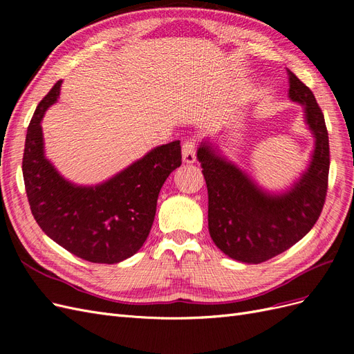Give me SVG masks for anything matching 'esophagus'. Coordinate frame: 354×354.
Here are the masks:
<instances>
[{
	"label": "esophagus",
	"mask_w": 354,
	"mask_h": 354,
	"mask_svg": "<svg viewBox=\"0 0 354 354\" xmlns=\"http://www.w3.org/2000/svg\"><path fill=\"white\" fill-rule=\"evenodd\" d=\"M183 160L186 164H194L196 160V146L195 142L187 140L183 145Z\"/></svg>",
	"instance_id": "1"
}]
</instances>
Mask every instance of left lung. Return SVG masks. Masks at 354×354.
Segmentation results:
<instances>
[{
    "mask_svg": "<svg viewBox=\"0 0 354 354\" xmlns=\"http://www.w3.org/2000/svg\"><path fill=\"white\" fill-rule=\"evenodd\" d=\"M288 97L303 106L307 130L315 138L308 164L291 185L269 190L234 164L217 140L203 138L198 160L208 189V230L217 248L230 259L259 264L291 248L312 230L328 189L329 138L313 93L286 69Z\"/></svg>",
    "mask_w": 354,
    "mask_h": 354,
    "instance_id": "8db88e82",
    "label": "left lung"
}]
</instances>
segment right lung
Here are the masks:
<instances>
[{
	"label": "right lung",
	"mask_w": 354,
	"mask_h": 354,
	"mask_svg": "<svg viewBox=\"0 0 354 354\" xmlns=\"http://www.w3.org/2000/svg\"><path fill=\"white\" fill-rule=\"evenodd\" d=\"M62 82L39 102L28 127L22 171L32 216L50 239L80 259L121 263L149 236L160 187L181 164L180 140L151 149L102 183H73L46 156L41 127Z\"/></svg>",
	"instance_id": "right-lung-1"
}]
</instances>
